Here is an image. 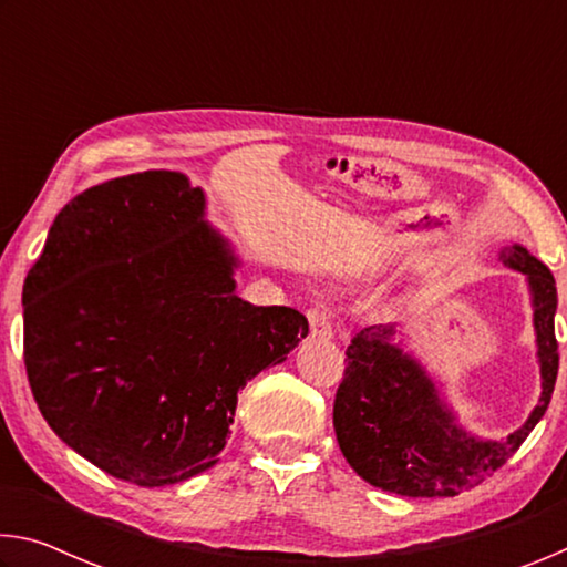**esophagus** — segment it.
<instances>
[{"instance_id":"obj_1","label":"esophagus","mask_w":567,"mask_h":567,"mask_svg":"<svg viewBox=\"0 0 567 567\" xmlns=\"http://www.w3.org/2000/svg\"><path fill=\"white\" fill-rule=\"evenodd\" d=\"M307 322H310V334H312V338L330 340L332 334H334L330 312L322 310V307H315V310L307 312Z\"/></svg>"}]
</instances>
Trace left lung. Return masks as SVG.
Returning <instances> with one entry per match:
<instances>
[{
    "label": "left lung",
    "mask_w": 567,
    "mask_h": 567,
    "mask_svg": "<svg viewBox=\"0 0 567 567\" xmlns=\"http://www.w3.org/2000/svg\"><path fill=\"white\" fill-rule=\"evenodd\" d=\"M525 277L530 295L540 398L507 437H483L460 422L445 382L427 372L400 338V324H372L348 344V368L334 395L332 425L344 460L380 491L408 497H453L505 465L543 420L558 378L555 277L523 245L497 255Z\"/></svg>",
    "instance_id": "8db88e82"
}]
</instances>
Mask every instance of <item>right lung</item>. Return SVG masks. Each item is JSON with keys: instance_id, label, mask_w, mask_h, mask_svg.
Instances as JSON below:
<instances>
[{"instance_id": "add662e5", "label": "right lung", "mask_w": 567, "mask_h": 567, "mask_svg": "<svg viewBox=\"0 0 567 567\" xmlns=\"http://www.w3.org/2000/svg\"><path fill=\"white\" fill-rule=\"evenodd\" d=\"M239 267L182 172L70 199L22 290L27 378L56 437L142 487L213 467L237 390L310 332L292 307L245 302Z\"/></svg>"}]
</instances>
